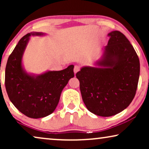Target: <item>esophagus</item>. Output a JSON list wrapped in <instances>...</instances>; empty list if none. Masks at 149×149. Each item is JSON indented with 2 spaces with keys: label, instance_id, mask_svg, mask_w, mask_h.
I'll use <instances>...</instances> for the list:
<instances>
[{
  "label": "esophagus",
  "instance_id": "obj_1",
  "mask_svg": "<svg viewBox=\"0 0 149 149\" xmlns=\"http://www.w3.org/2000/svg\"><path fill=\"white\" fill-rule=\"evenodd\" d=\"M80 70V66H78V65H75L74 67V74H76L77 72H79V71Z\"/></svg>",
  "mask_w": 149,
  "mask_h": 149
}]
</instances>
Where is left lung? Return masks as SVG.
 <instances>
[{"mask_svg":"<svg viewBox=\"0 0 149 149\" xmlns=\"http://www.w3.org/2000/svg\"><path fill=\"white\" fill-rule=\"evenodd\" d=\"M100 68L85 66L76 74L83 102L91 113L111 117L133 100L140 76V61L129 40L121 32L108 34Z\"/></svg>","mask_w":149,"mask_h":149,"instance_id":"obj_1","label":"left lung"}]
</instances>
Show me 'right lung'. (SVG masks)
I'll return each instance as SVG.
<instances>
[{
    "label": "right lung",
    "instance_id": "obj_1",
    "mask_svg": "<svg viewBox=\"0 0 149 149\" xmlns=\"http://www.w3.org/2000/svg\"><path fill=\"white\" fill-rule=\"evenodd\" d=\"M31 32L24 36L8 58L5 84L9 98L24 115L32 119L45 117L55 111L62 89L74 77V66L60 71H48L34 77L24 72L22 66L24 54Z\"/></svg>",
    "mask_w": 149,
    "mask_h": 149
}]
</instances>
